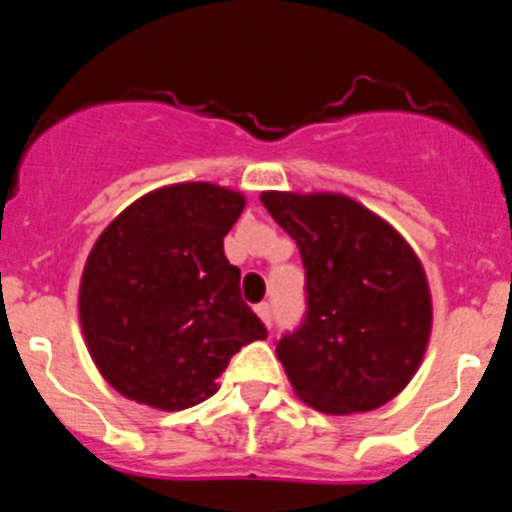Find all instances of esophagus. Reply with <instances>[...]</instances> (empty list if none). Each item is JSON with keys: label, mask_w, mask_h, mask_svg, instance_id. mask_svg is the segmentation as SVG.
I'll return each instance as SVG.
<instances>
[{"label": "esophagus", "mask_w": 512, "mask_h": 512, "mask_svg": "<svg viewBox=\"0 0 512 512\" xmlns=\"http://www.w3.org/2000/svg\"><path fill=\"white\" fill-rule=\"evenodd\" d=\"M256 315H259V318L264 320V323L271 328V320H274V318H271V305H269V302H261V305H256Z\"/></svg>", "instance_id": "obj_1"}]
</instances>
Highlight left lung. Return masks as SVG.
<instances>
[{
    "label": "left lung",
    "mask_w": 512,
    "mask_h": 512,
    "mask_svg": "<svg viewBox=\"0 0 512 512\" xmlns=\"http://www.w3.org/2000/svg\"><path fill=\"white\" fill-rule=\"evenodd\" d=\"M305 266V315L277 341L297 395L330 415L382 408L410 382L431 336L413 248L343 194L264 192Z\"/></svg>",
    "instance_id": "8db88e82"
}]
</instances>
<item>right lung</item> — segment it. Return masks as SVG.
Segmentation results:
<instances>
[{
  "instance_id": "right-lung-1",
  "label": "right lung",
  "mask_w": 512,
  "mask_h": 512,
  "mask_svg": "<svg viewBox=\"0 0 512 512\" xmlns=\"http://www.w3.org/2000/svg\"><path fill=\"white\" fill-rule=\"evenodd\" d=\"M238 192L207 182L140 197L89 253L79 315L89 354L120 395L184 410L266 325L241 297L223 238L243 212Z\"/></svg>"
}]
</instances>
